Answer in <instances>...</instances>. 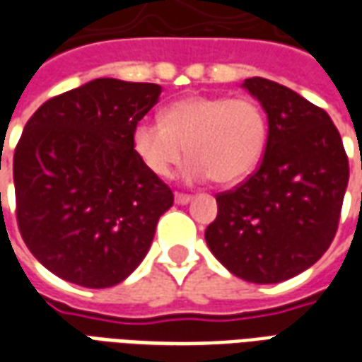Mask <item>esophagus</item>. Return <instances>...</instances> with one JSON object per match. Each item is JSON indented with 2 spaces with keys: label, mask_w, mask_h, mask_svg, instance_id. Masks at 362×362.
I'll return each instance as SVG.
<instances>
[{
  "label": "esophagus",
  "mask_w": 362,
  "mask_h": 362,
  "mask_svg": "<svg viewBox=\"0 0 362 362\" xmlns=\"http://www.w3.org/2000/svg\"><path fill=\"white\" fill-rule=\"evenodd\" d=\"M174 202L180 205H186L192 202V196H188V194H178V192H176V194H174Z\"/></svg>",
  "instance_id": "esophagus-1"
}]
</instances>
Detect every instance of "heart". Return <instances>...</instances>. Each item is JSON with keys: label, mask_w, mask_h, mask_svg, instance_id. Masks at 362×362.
<instances>
[{"label": "heart", "mask_w": 362, "mask_h": 362, "mask_svg": "<svg viewBox=\"0 0 362 362\" xmlns=\"http://www.w3.org/2000/svg\"><path fill=\"white\" fill-rule=\"evenodd\" d=\"M267 141V119L252 98L189 95L168 104L163 122L143 119L132 143L151 173L170 176L188 149L184 178L230 186L258 166Z\"/></svg>", "instance_id": "obj_1"}]
</instances>
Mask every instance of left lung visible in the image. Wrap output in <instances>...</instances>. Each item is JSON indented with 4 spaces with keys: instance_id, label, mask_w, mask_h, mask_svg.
I'll list each match as a JSON object with an SVG mask.
<instances>
[{
    "instance_id": "1",
    "label": "left lung",
    "mask_w": 362,
    "mask_h": 362,
    "mask_svg": "<svg viewBox=\"0 0 362 362\" xmlns=\"http://www.w3.org/2000/svg\"><path fill=\"white\" fill-rule=\"evenodd\" d=\"M243 87L267 114L264 160L217 196L205 230L215 258L250 283H281L314 266L334 240L349 160L326 110L264 77Z\"/></svg>"
}]
</instances>
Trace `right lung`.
<instances>
[{"label": "right lung", "instance_id": "1", "mask_svg": "<svg viewBox=\"0 0 362 362\" xmlns=\"http://www.w3.org/2000/svg\"><path fill=\"white\" fill-rule=\"evenodd\" d=\"M158 96L155 83L103 77L46 100L27 122L13 157L17 225L54 275L106 288L147 256L174 196L132 135Z\"/></svg>", "mask_w": 362, "mask_h": 362}]
</instances>
